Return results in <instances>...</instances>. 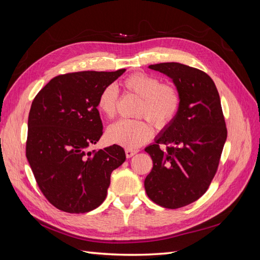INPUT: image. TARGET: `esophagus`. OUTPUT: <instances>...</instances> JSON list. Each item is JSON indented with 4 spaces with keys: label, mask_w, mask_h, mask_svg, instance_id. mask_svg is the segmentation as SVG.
Masks as SVG:
<instances>
[{
    "label": "esophagus",
    "mask_w": 260,
    "mask_h": 260,
    "mask_svg": "<svg viewBox=\"0 0 260 260\" xmlns=\"http://www.w3.org/2000/svg\"><path fill=\"white\" fill-rule=\"evenodd\" d=\"M136 154H137V151H133V149H130V148L125 149V156H127V158H130V157H132Z\"/></svg>",
    "instance_id": "obj_1"
}]
</instances>
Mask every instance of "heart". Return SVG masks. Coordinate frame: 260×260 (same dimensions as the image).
<instances>
[{"label":"heart","mask_w":260,"mask_h":260,"mask_svg":"<svg viewBox=\"0 0 260 260\" xmlns=\"http://www.w3.org/2000/svg\"><path fill=\"white\" fill-rule=\"evenodd\" d=\"M128 92L140 98L136 116L144 117L156 128H166L175 119L181 104V96L175 85L160 83L158 78L146 73H136L123 80ZM118 89L109 84L102 90L98 108L107 118H114L117 112ZM151 124L144 119H121L112 124L107 131L111 142L128 148H136L152 138Z\"/></svg>","instance_id":"b5f03b06"}]
</instances>
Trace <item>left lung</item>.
<instances>
[{
	"instance_id": "obj_1",
	"label": "left lung",
	"mask_w": 260,
	"mask_h": 260,
	"mask_svg": "<svg viewBox=\"0 0 260 260\" xmlns=\"http://www.w3.org/2000/svg\"><path fill=\"white\" fill-rule=\"evenodd\" d=\"M148 68L171 78L181 104L175 119L145 148L153 168L144 187L157 205L176 209L208 190L226 140L225 121L218 90L206 73L180 62ZM160 144L169 145L165 151Z\"/></svg>"
}]
</instances>
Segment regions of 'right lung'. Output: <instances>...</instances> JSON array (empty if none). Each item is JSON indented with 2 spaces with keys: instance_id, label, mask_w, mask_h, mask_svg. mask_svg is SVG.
Returning <instances> with one entry per match:
<instances>
[{
  "instance_id": "right-lung-1",
  "label": "right lung",
  "mask_w": 260,
  "mask_h": 260,
  "mask_svg": "<svg viewBox=\"0 0 260 260\" xmlns=\"http://www.w3.org/2000/svg\"><path fill=\"white\" fill-rule=\"evenodd\" d=\"M124 72L59 75L31 104L26 156L41 192L59 210L84 214L98 208L106 199L113 170L125 160L117 144L86 151L103 135L100 93Z\"/></svg>"
}]
</instances>
